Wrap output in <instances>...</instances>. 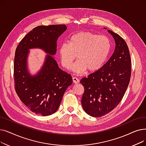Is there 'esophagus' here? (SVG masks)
Masks as SVG:
<instances>
[{
	"instance_id": "obj_1",
	"label": "esophagus",
	"mask_w": 146,
	"mask_h": 146,
	"mask_svg": "<svg viewBox=\"0 0 146 146\" xmlns=\"http://www.w3.org/2000/svg\"><path fill=\"white\" fill-rule=\"evenodd\" d=\"M73 81L74 84H78L79 83V80L76 77H73Z\"/></svg>"
}]
</instances>
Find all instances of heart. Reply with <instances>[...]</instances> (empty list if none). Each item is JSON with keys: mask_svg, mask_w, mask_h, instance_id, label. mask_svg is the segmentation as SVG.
Segmentation results:
<instances>
[{"mask_svg": "<svg viewBox=\"0 0 146 146\" xmlns=\"http://www.w3.org/2000/svg\"><path fill=\"white\" fill-rule=\"evenodd\" d=\"M109 37L90 32H80L73 35L68 41L59 48L62 65L67 69L72 67L77 55L78 60L72 66L76 74L84 73L88 68L96 71L104 64L111 50Z\"/></svg>", "mask_w": 146, "mask_h": 146, "instance_id": "1", "label": "heart"}]
</instances>
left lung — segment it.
<instances>
[{"instance_id": "left-lung-1", "label": "left lung", "mask_w": 146, "mask_h": 146, "mask_svg": "<svg viewBox=\"0 0 146 146\" xmlns=\"http://www.w3.org/2000/svg\"><path fill=\"white\" fill-rule=\"evenodd\" d=\"M107 31L115 42L114 52L102 67L80 81L85 89L82 107L92 117H101L115 109L130 81L131 61L127 44L119 35Z\"/></svg>"}]
</instances>
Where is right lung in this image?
Instances as JSON below:
<instances>
[{"mask_svg":"<svg viewBox=\"0 0 146 146\" xmlns=\"http://www.w3.org/2000/svg\"><path fill=\"white\" fill-rule=\"evenodd\" d=\"M66 30V25L37 26L26 35L16 49L15 91L22 102L37 115L45 116L56 111L67 88L72 84L71 74L60 69L54 58L58 37ZM31 48H40L47 54L34 75L31 74L28 64Z\"/></svg>","mask_w":146,"mask_h":146,"instance_id":"add662e5","label":"right lung"}]
</instances>
